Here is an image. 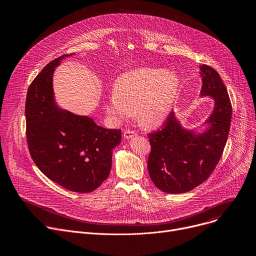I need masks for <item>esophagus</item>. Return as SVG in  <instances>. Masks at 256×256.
Masks as SVG:
<instances>
[{"instance_id": "1", "label": "esophagus", "mask_w": 256, "mask_h": 256, "mask_svg": "<svg viewBox=\"0 0 256 256\" xmlns=\"http://www.w3.org/2000/svg\"><path fill=\"white\" fill-rule=\"evenodd\" d=\"M136 136V132H134V130H124V138H134V136Z\"/></svg>"}]
</instances>
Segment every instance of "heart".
<instances>
[{
    "label": "heart",
    "instance_id": "obj_1",
    "mask_svg": "<svg viewBox=\"0 0 256 256\" xmlns=\"http://www.w3.org/2000/svg\"><path fill=\"white\" fill-rule=\"evenodd\" d=\"M179 79L164 68H140L118 77L114 92L105 99V110L114 122L134 116L140 124L154 128L167 118L179 90Z\"/></svg>",
    "mask_w": 256,
    "mask_h": 256
}]
</instances>
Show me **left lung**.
<instances>
[{"label":"left lung","instance_id":"8db88e82","mask_svg":"<svg viewBox=\"0 0 256 256\" xmlns=\"http://www.w3.org/2000/svg\"><path fill=\"white\" fill-rule=\"evenodd\" d=\"M200 96L214 100V110L202 132L181 126L174 112L164 126L148 134L151 153L148 171L153 184L166 194L192 190L208 179L220 160L228 138L232 106L221 77L210 66L200 64Z\"/></svg>","mask_w":256,"mask_h":256}]
</instances>
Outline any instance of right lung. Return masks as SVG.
<instances>
[{
	"mask_svg": "<svg viewBox=\"0 0 256 256\" xmlns=\"http://www.w3.org/2000/svg\"><path fill=\"white\" fill-rule=\"evenodd\" d=\"M64 54L50 64L30 84L25 104L26 136L30 155L50 180L75 192H91L108 177L112 150L122 130L104 128L93 118L62 109L56 102L52 76Z\"/></svg>",
	"mask_w": 256,
	"mask_h": 256,
	"instance_id": "add662e5",
	"label": "right lung"
}]
</instances>
